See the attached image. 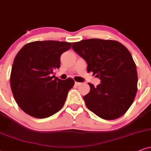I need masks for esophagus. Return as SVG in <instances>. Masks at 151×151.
Instances as JSON below:
<instances>
[{
	"mask_svg": "<svg viewBox=\"0 0 151 151\" xmlns=\"http://www.w3.org/2000/svg\"><path fill=\"white\" fill-rule=\"evenodd\" d=\"M81 83H80V82L75 81V83H74V85L77 86H79V85H81Z\"/></svg>",
	"mask_w": 151,
	"mask_h": 151,
	"instance_id": "obj_1",
	"label": "esophagus"
}]
</instances>
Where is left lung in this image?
<instances>
[{"label":"left lung","mask_w":151,"mask_h":151,"mask_svg":"<svg viewBox=\"0 0 151 151\" xmlns=\"http://www.w3.org/2000/svg\"><path fill=\"white\" fill-rule=\"evenodd\" d=\"M72 49L87 63V71L99 77L95 87L83 96L85 104L95 115L114 120L130 107L137 91V68L131 53L117 41L83 40L72 43Z\"/></svg>","instance_id":"obj_1"}]
</instances>
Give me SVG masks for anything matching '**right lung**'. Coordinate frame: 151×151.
<instances>
[{
  "instance_id": "obj_1",
  "label": "right lung",
  "mask_w": 151,
  "mask_h": 151,
  "mask_svg": "<svg viewBox=\"0 0 151 151\" xmlns=\"http://www.w3.org/2000/svg\"><path fill=\"white\" fill-rule=\"evenodd\" d=\"M72 43L53 40L35 41L24 45L15 57L10 86L15 101L25 113L45 118L61 109L74 84L68 78L52 76L60 67L62 53Z\"/></svg>"
}]
</instances>
